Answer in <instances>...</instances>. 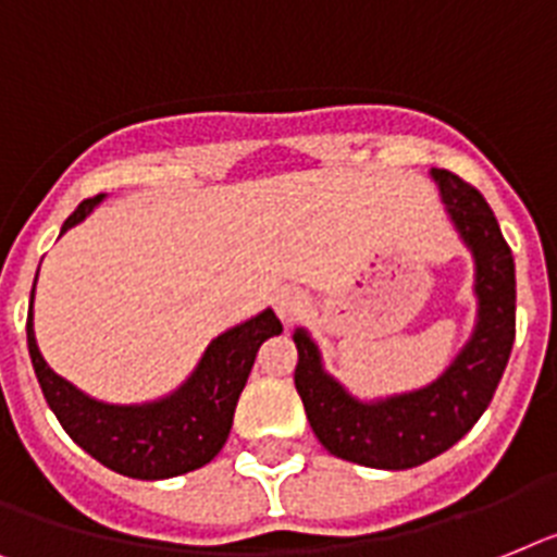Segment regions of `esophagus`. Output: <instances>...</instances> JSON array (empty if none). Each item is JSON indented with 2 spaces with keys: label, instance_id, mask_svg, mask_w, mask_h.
<instances>
[{
  "label": "esophagus",
  "instance_id": "obj_1",
  "mask_svg": "<svg viewBox=\"0 0 557 557\" xmlns=\"http://www.w3.org/2000/svg\"><path fill=\"white\" fill-rule=\"evenodd\" d=\"M306 306H308V300L300 288H283V292L277 294V300H274L277 317L286 322V325H292V322L300 320L302 311H306Z\"/></svg>",
  "mask_w": 557,
  "mask_h": 557
}]
</instances>
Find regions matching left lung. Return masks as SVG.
Instances as JSON below:
<instances>
[{
	"mask_svg": "<svg viewBox=\"0 0 557 557\" xmlns=\"http://www.w3.org/2000/svg\"><path fill=\"white\" fill-rule=\"evenodd\" d=\"M447 214L475 257L479 322L473 339L433 385L382 401H359L322 371L320 350L294 331V385L322 447L336 459L376 470H408L450 450L487 410L516 339V263L481 191L433 170Z\"/></svg>",
	"mask_w": 557,
	"mask_h": 557,
	"instance_id": "8db88e82",
	"label": "left lung"
}]
</instances>
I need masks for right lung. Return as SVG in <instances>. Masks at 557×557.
Listing matches in <instances>:
<instances>
[{
  "mask_svg": "<svg viewBox=\"0 0 557 557\" xmlns=\"http://www.w3.org/2000/svg\"><path fill=\"white\" fill-rule=\"evenodd\" d=\"M101 198L104 195L82 200L76 212L64 221L62 235L82 223ZM280 331V320L265 308L263 314L212 339L200 366L172 396L147 405H104L50 371L33 336V294L27 311V350L55 419L92 459L115 473L144 481L184 475L209 465L221 453L257 350Z\"/></svg>",
  "mask_w": 557,
  "mask_h": 557,
  "instance_id": "add662e5",
  "label": "right lung"
}]
</instances>
